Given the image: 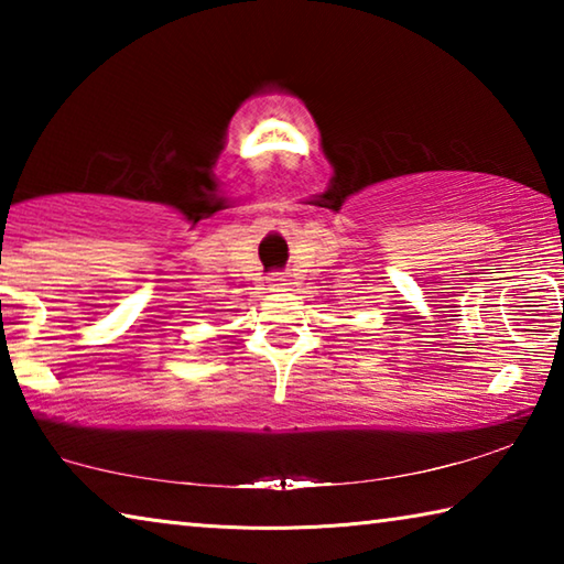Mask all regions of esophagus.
I'll return each mask as SVG.
<instances>
[{
    "mask_svg": "<svg viewBox=\"0 0 564 564\" xmlns=\"http://www.w3.org/2000/svg\"><path fill=\"white\" fill-rule=\"evenodd\" d=\"M269 283L273 285V289H285V285H289V275H283V273H273L271 279H269Z\"/></svg>",
    "mask_w": 564,
    "mask_h": 564,
    "instance_id": "34e87169",
    "label": "esophagus"
}]
</instances>
